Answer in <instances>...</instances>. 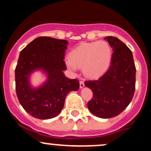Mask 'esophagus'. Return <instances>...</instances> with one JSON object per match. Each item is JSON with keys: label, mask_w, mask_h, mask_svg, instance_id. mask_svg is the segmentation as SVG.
I'll use <instances>...</instances> for the list:
<instances>
[{"label": "esophagus", "mask_w": 151, "mask_h": 151, "mask_svg": "<svg viewBox=\"0 0 151 151\" xmlns=\"http://www.w3.org/2000/svg\"><path fill=\"white\" fill-rule=\"evenodd\" d=\"M84 86V81H79V87H80V89H82Z\"/></svg>", "instance_id": "1"}]
</instances>
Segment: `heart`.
Returning <instances> with one entry per match:
<instances>
[{"mask_svg":"<svg viewBox=\"0 0 151 151\" xmlns=\"http://www.w3.org/2000/svg\"><path fill=\"white\" fill-rule=\"evenodd\" d=\"M111 55V48L105 41L83 43L71 52L70 58H66L65 64L72 72L82 67L86 77L96 78L109 68Z\"/></svg>","mask_w":151,"mask_h":151,"instance_id":"b5f03b06","label":"heart"}]
</instances>
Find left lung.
Returning a JSON list of instances; mask_svg holds the SVG:
<instances>
[{
	"instance_id": "obj_1",
	"label": "left lung",
	"mask_w": 151,
	"mask_h": 151,
	"mask_svg": "<svg viewBox=\"0 0 151 151\" xmlns=\"http://www.w3.org/2000/svg\"><path fill=\"white\" fill-rule=\"evenodd\" d=\"M113 54L110 67L99 79L86 81L84 84L93 92L88 109L102 119L120 114L132 100L136 85V67L131 50L117 37L108 36Z\"/></svg>"
}]
</instances>
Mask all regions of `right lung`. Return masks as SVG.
<instances>
[{
    "label": "right lung",
    "mask_w": 151,
    "mask_h": 151,
    "mask_svg": "<svg viewBox=\"0 0 151 151\" xmlns=\"http://www.w3.org/2000/svg\"><path fill=\"white\" fill-rule=\"evenodd\" d=\"M69 42L65 40L40 37L29 43L19 55L15 68V89L19 102L30 115L38 119L57 116L63 109L66 96L79 89L77 79L65 77L64 62ZM35 71L46 79L35 87L31 77Z\"/></svg>",
    "instance_id": "right-lung-1"
}]
</instances>
